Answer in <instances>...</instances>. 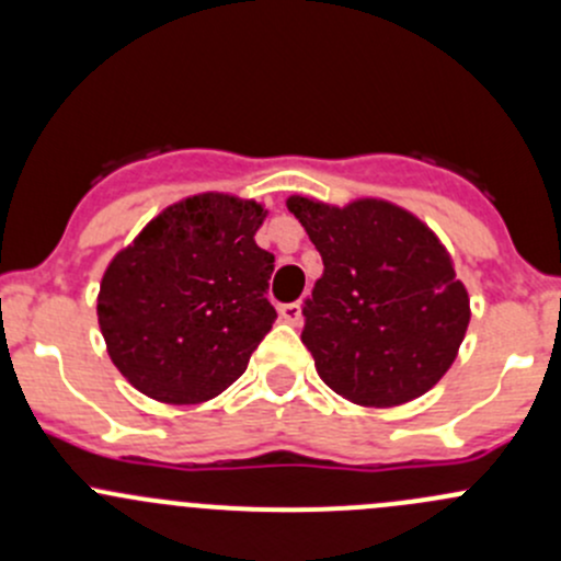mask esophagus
Returning <instances> with one entry per match:
<instances>
[{
	"label": "esophagus",
	"instance_id": "esophagus-1",
	"mask_svg": "<svg viewBox=\"0 0 561 561\" xmlns=\"http://www.w3.org/2000/svg\"><path fill=\"white\" fill-rule=\"evenodd\" d=\"M279 317L285 322H290V325H298V322L304 320V307L301 304H282Z\"/></svg>",
	"mask_w": 561,
	"mask_h": 561
}]
</instances>
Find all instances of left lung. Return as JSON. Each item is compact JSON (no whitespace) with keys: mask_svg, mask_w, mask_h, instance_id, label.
I'll list each match as a JSON object with an SVG mask.
<instances>
[{"mask_svg":"<svg viewBox=\"0 0 561 561\" xmlns=\"http://www.w3.org/2000/svg\"><path fill=\"white\" fill-rule=\"evenodd\" d=\"M322 271L301 342L317 375L360 407H399L432 390L467 333L469 293L423 219L382 197L347 206L287 197Z\"/></svg>","mask_w":561,"mask_h":561,"instance_id":"obj_1","label":"left lung"}]
</instances>
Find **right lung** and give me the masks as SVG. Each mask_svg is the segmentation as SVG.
<instances>
[{
	"label": "right lung",
	"mask_w": 561,
	"mask_h": 561,
	"mask_svg": "<svg viewBox=\"0 0 561 561\" xmlns=\"http://www.w3.org/2000/svg\"><path fill=\"white\" fill-rule=\"evenodd\" d=\"M257 201L201 192L162 208L107 263L98 320L124 380L162 404H203L247 371L276 320Z\"/></svg>",
	"instance_id": "add662e5"
}]
</instances>
